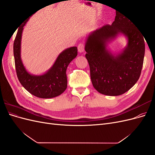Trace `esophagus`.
<instances>
[{
	"label": "esophagus",
	"instance_id": "1",
	"mask_svg": "<svg viewBox=\"0 0 155 155\" xmlns=\"http://www.w3.org/2000/svg\"><path fill=\"white\" fill-rule=\"evenodd\" d=\"M78 51L80 53H83L84 51H85V45L83 43H80L78 46Z\"/></svg>",
	"mask_w": 155,
	"mask_h": 155
}]
</instances>
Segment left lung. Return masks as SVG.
<instances>
[{"label":"left lung","instance_id":"8db88e82","mask_svg":"<svg viewBox=\"0 0 155 155\" xmlns=\"http://www.w3.org/2000/svg\"><path fill=\"white\" fill-rule=\"evenodd\" d=\"M119 35L126 37L127 45L120 52L112 53L108 45ZM85 50L92 85L98 92L120 96L138 80L145 54L143 36L124 14L117 12L111 25L91 31L86 39Z\"/></svg>","mask_w":155,"mask_h":155}]
</instances>
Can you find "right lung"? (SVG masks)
<instances>
[{"label":"right lung","instance_id":"add662e5","mask_svg":"<svg viewBox=\"0 0 155 155\" xmlns=\"http://www.w3.org/2000/svg\"><path fill=\"white\" fill-rule=\"evenodd\" d=\"M28 21L18 30L13 43L17 78L22 87L32 95L45 99L57 97L61 94L67 87V69L70 63L78 55V48L76 46H73L64 50L59 54L52 66L44 74H30L23 64L21 55L23 27Z\"/></svg>","mask_w":155,"mask_h":155}]
</instances>
